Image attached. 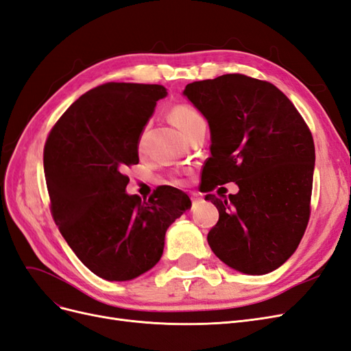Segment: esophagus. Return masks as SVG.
<instances>
[{
	"label": "esophagus",
	"instance_id": "34e87169",
	"mask_svg": "<svg viewBox=\"0 0 351 351\" xmlns=\"http://www.w3.org/2000/svg\"><path fill=\"white\" fill-rule=\"evenodd\" d=\"M192 200H193V204L196 205V204H200V202H202V197H200L197 193H192Z\"/></svg>",
	"mask_w": 351,
	"mask_h": 351
}]
</instances>
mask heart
Segmentation results:
<instances>
[{
    "label": "heart",
    "instance_id": "heart-1",
    "mask_svg": "<svg viewBox=\"0 0 351 351\" xmlns=\"http://www.w3.org/2000/svg\"><path fill=\"white\" fill-rule=\"evenodd\" d=\"M169 117H171L173 123L182 130L187 137L192 134L199 127L205 125V120L202 114L192 107L189 104H178L176 107L171 108L169 111ZM143 141H145V134L141 136L139 139V147L143 146Z\"/></svg>",
    "mask_w": 351,
    "mask_h": 351
}]
</instances>
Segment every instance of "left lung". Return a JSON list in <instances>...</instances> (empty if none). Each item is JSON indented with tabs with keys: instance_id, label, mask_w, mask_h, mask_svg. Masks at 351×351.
<instances>
[{
	"instance_id": "left-lung-1",
	"label": "left lung",
	"mask_w": 351,
	"mask_h": 351,
	"mask_svg": "<svg viewBox=\"0 0 351 351\" xmlns=\"http://www.w3.org/2000/svg\"><path fill=\"white\" fill-rule=\"evenodd\" d=\"M183 93L210 129L202 184L219 219L208 232L209 246L232 269L272 272L295 252L309 222L315 168L309 127L277 86L244 74L189 83ZM231 181L239 194L210 193Z\"/></svg>"
}]
</instances>
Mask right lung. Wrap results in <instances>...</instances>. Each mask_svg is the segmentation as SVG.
I'll return each instance as SVG.
<instances>
[{"label": "right lung", "mask_w": 351, "mask_h": 351, "mask_svg": "<svg viewBox=\"0 0 351 351\" xmlns=\"http://www.w3.org/2000/svg\"><path fill=\"white\" fill-rule=\"evenodd\" d=\"M165 95L161 84H101L73 102L47 137L52 218L84 267L104 280L129 281L154 268L168 227L192 206L171 186L147 200L125 193L124 169L139 162L141 133Z\"/></svg>", "instance_id": "obj_1"}]
</instances>
